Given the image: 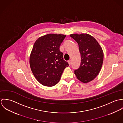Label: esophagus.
I'll list each match as a JSON object with an SVG mask.
<instances>
[{
	"label": "esophagus",
	"instance_id": "34e87169",
	"mask_svg": "<svg viewBox=\"0 0 123 123\" xmlns=\"http://www.w3.org/2000/svg\"><path fill=\"white\" fill-rule=\"evenodd\" d=\"M68 63H69V66H70V65H71V61L70 60H69L68 61Z\"/></svg>",
	"mask_w": 123,
	"mask_h": 123
}]
</instances>
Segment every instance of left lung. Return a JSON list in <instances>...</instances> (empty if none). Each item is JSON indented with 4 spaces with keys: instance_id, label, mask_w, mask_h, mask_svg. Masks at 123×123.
Segmentation results:
<instances>
[{
    "instance_id": "obj_1",
    "label": "left lung",
    "mask_w": 123,
    "mask_h": 123,
    "mask_svg": "<svg viewBox=\"0 0 123 123\" xmlns=\"http://www.w3.org/2000/svg\"><path fill=\"white\" fill-rule=\"evenodd\" d=\"M79 45L81 56L79 68L74 70L77 79L83 83L93 80L101 69L104 53L97 41L87 34L70 35Z\"/></svg>"
}]
</instances>
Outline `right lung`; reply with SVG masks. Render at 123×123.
I'll list each match as a JSON object with an SVG mask.
<instances>
[{
	"label": "right lung",
	"instance_id": "add662e5",
	"mask_svg": "<svg viewBox=\"0 0 123 123\" xmlns=\"http://www.w3.org/2000/svg\"><path fill=\"white\" fill-rule=\"evenodd\" d=\"M66 36L47 34L39 38L34 43L30 65L36 79L43 86L52 87L57 84L63 70L69 66L60 50Z\"/></svg>",
	"mask_w": 123,
	"mask_h": 123
}]
</instances>
